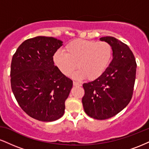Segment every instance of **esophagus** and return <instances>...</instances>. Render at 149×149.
I'll return each instance as SVG.
<instances>
[{
  "instance_id": "esophagus-1",
  "label": "esophagus",
  "mask_w": 149,
  "mask_h": 149,
  "mask_svg": "<svg viewBox=\"0 0 149 149\" xmlns=\"http://www.w3.org/2000/svg\"><path fill=\"white\" fill-rule=\"evenodd\" d=\"M73 85H74V86H81V83H78V82H76V81H73Z\"/></svg>"
}]
</instances>
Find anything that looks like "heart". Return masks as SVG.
Here are the masks:
<instances>
[{"mask_svg": "<svg viewBox=\"0 0 149 149\" xmlns=\"http://www.w3.org/2000/svg\"><path fill=\"white\" fill-rule=\"evenodd\" d=\"M65 52L57 51L54 54V64L65 76L72 74L76 79L86 78L90 80L98 78L103 74L112 57V47L105 41L76 40L69 42Z\"/></svg>", "mask_w": 149, "mask_h": 149, "instance_id": "1", "label": "heart"}]
</instances>
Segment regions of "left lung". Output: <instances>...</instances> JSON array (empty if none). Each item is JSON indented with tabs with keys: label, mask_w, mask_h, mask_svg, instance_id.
Masks as SVG:
<instances>
[{
	"label": "left lung",
	"mask_w": 149,
	"mask_h": 149,
	"mask_svg": "<svg viewBox=\"0 0 149 149\" xmlns=\"http://www.w3.org/2000/svg\"><path fill=\"white\" fill-rule=\"evenodd\" d=\"M102 41L112 47L113 59L105 71L94 81L83 85L82 103L85 112L97 120L110 118L127 106L133 95L136 63L128 46L112 36Z\"/></svg>",
	"instance_id": "1"
}]
</instances>
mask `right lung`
I'll list each match as a JSON object with an SVG mask.
<instances>
[{
	"instance_id": "add662e5",
	"label": "right lung",
	"mask_w": 149,
	"mask_h": 149,
	"mask_svg": "<svg viewBox=\"0 0 149 149\" xmlns=\"http://www.w3.org/2000/svg\"><path fill=\"white\" fill-rule=\"evenodd\" d=\"M62 41L37 36L19 46L11 62L10 82L17 102L27 115L51 122L64 115L73 81L54 66L53 56Z\"/></svg>"
}]
</instances>
